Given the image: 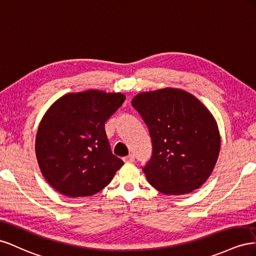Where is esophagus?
I'll return each mask as SVG.
<instances>
[{
  "instance_id": "esophagus-1",
  "label": "esophagus",
  "mask_w": 256,
  "mask_h": 256,
  "mask_svg": "<svg viewBox=\"0 0 256 256\" xmlns=\"http://www.w3.org/2000/svg\"><path fill=\"white\" fill-rule=\"evenodd\" d=\"M123 160L124 162H134L135 156H134V154H128V156L123 158Z\"/></svg>"
}]
</instances>
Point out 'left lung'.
Masks as SVG:
<instances>
[{"label": "left lung", "instance_id": "8db88e82", "mask_svg": "<svg viewBox=\"0 0 256 256\" xmlns=\"http://www.w3.org/2000/svg\"><path fill=\"white\" fill-rule=\"evenodd\" d=\"M149 130L152 154L142 172L167 195L198 188L212 172L220 152L214 116L192 94L179 89L144 92L132 100Z\"/></svg>", "mask_w": 256, "mask_h": 256}]
</instances>
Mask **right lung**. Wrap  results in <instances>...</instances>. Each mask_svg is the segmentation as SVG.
<instances>
[{"label": "right lung", "mask_w": 256, "mask_h": 256, "mask_svg": "<svg viewBox=\"0 0 256 256\" xmlns=\"http://www.w3.org/2000/svg\"><path fill=\"white\" fill-rule=\"evenodd\" d=\"M121 93H70L51 105L40 123L35 152L42 176L70 197L96 194L123 160L112 154L105 122L118 110Z\"/></svg>", "instance_id": "right-lung-1"}]
</instances>
